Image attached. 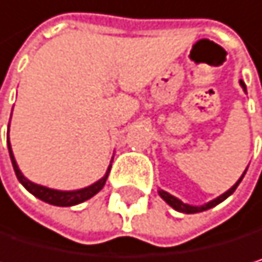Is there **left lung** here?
Instances as JSON below:
<instances>
[{
    "label": "left lung",
    "instance_id": "1",
    "mask_svg": "<svg viewBox=\"0 0 262 262\" xmlns=\"http://www.w3.org/2000/svg\"><path fill=\"white\" fill-rule=\"evenodd\" d=\"M241 83V86L244 88V91L247 93V86H245V83L241 80L239 81ZM245 173H247V169L244 171V174L241 176V179L233 185V187H231L229 190H228V192H225L223 195H220L219 198H215V200H212V201H209V203H206L204 206H190V204H185V203H182L181 200H178L176 196H173V195H169L168 192H165V190H159V195L171 206V207H173V209H176L178 210V212H184V214H196V212H203V210H207V209H210V207H214V206H217V204H220L222 201H225L229 195H233L234 193V190L237 188V185L241 184V181H242V178L245 176Z\"/></svg>",
    "mask_w": 262,
    "mask_h": 262
}]
</instances>
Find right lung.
Segmentation results:
<instances>
[{
  "mask_svg": "<svg viewBox=\"0 0 262 262\" xmlns=\"http://www.w3.org/2000/svg\"><path fill=\"white\" fill-rule=\"evenodd\" d=\"M7 147H9V156H11V160H12V166H14V171L17 174V179L20 181V184L28 190L29 193H33L36 198L48 203V204H53V206H75V204H80L89 198H93L96 193H99L100 190L103 188L105 182H106V178H108V173H110V165L106 174L99 179L97 182H94L93 185L89 187H84V188H80V190H72V192H62V190H53V188H48V187H43V185H39V184H34L29 179H26L21 171L18 169V165L15 162V157L12 154V147H11V141H9V135H7Z\"/></svg>",
  "mask_w": 262,
  "mask_h": 262,
  "instance_id": "add662e5",
  "label": "right lung"
}]
</instances>
